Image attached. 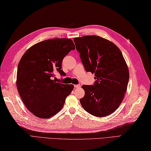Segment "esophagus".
Listing matches in <instances>:
<instances>
[{
  "instance_id": "1",
  "label": "esophagus",
  "mask_w": 151,
  "mask_h": 151,
  "mask_svg": "<svg viewBox=\"0 0 151 151\" xmlns=\"http://www.w3.org/2000/svg\"><path fill=\"white\" fill-rule=\"evenodd\" d=\"M80 87H81L80 84H76V85H74V88H79Z\"/></svg>"
}]
</instances>
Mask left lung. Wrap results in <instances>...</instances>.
Returning <instances> with one entry per match:
<instances>
[{
    "mask_svg": "<svg viewBox=\"0 0 151 151\" xmlns=\"http://www.w3.org/2000/svg\"><path fill=\"white\" fill-rule=\"evenodd\" d=\"M86 72L95 73L93 85H83L80 99L91 115L108 116L119 108L126 92L129 73L120 49L109 40L95 35L73 38Z\"/></svg>",
    "mask_w": 151,
    "mask_h": 151,
    "instance_id": "1",
    "label": "left lung"
}]
</instances>
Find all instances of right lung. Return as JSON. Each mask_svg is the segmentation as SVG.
Returning a JSON list of instances; mask_svg holds the SVG:
<instances>
[{
    "label": "right lung",
    "instance_id": "add662e5",
    "mask_svg": "<svg viewBox=\"0 0 151 151\" xmlns=\"http://www.w3.org/2000/svg\"><path fill=\"white\" fill-rule=\"evenodd\" d=\"M75 49L70 39H50L32 45L22 57L17 87L24 104L36 116L50 118L63 108L73 85L56 83L53 78L56 71L65 76L62 61Z\"/></svg>",
    "mask_w": 151,
    "mask_h": 151
}]
</instances>
